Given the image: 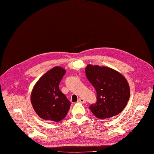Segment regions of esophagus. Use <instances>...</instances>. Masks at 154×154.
<instances>
[{"label": "esophagus", "instance_id": "esophagus-1", "mask_svg": "<svg viewBox=\"0 0 154 154\" xmlns=\"http://www.w3.org/2000/svg\"><path fill=\"white\" fill-rule=\"evenodd\" d=\"M78 101L79 102V103H86V100L84 99V98H79V99L78 100Z\"/></svg>", "mask_w": 154, "mask_h": 154}]
</instances>
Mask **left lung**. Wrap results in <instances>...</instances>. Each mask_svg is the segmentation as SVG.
Here are the masks:
<instances>
[{
	"instance_id": "obj_1",
	"label": "left lung",
	"mask_w": 154,
	"mask_h": 154,
	"mask_svg": "<svg viewBox=\"0 0 154 154\" xmlns=\"http://www.w3.org/2000/svg\"><path fill=\"white\" fill-rule=\"evenodd\" d=\"M87 79L95 88L96 103L89 109L100 119H107L120 113L127 105L130 90L122 74L107 67L88 65L85 68Z\"/></svg>"
}]
</instances>
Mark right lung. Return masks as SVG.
Listing matches in <instances>:
<instances>
[{"label":"right lung","instance_id":"add662e5","mask_svg":"<svg viewBox=\"0 0 154 154\" xmlns=\"http://www.w3.org/2000/svg\"><path fill=\"white\" fill-rule=\"evenodd\" d=\"M66 73L60 67H54L39 79L31 94V103L37 115L46 120L60 122L65 118L72 105L59 89Z\"/></svg>","mask_w":154,"mask_h":154}]
</instances>
